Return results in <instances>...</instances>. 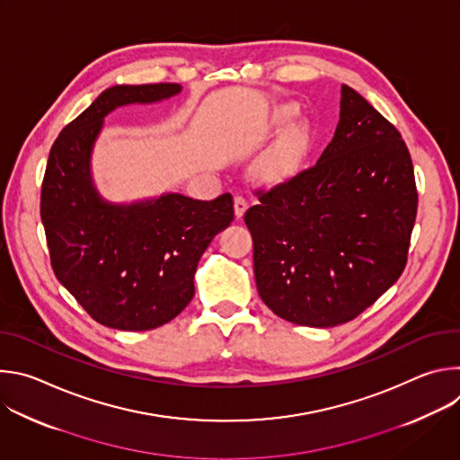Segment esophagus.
Returning <instances> with one entry per match:
<instances>
[{
	"label": "esophagus",
	"instance_id": "1",
	"mask_svg": "<svg viewBox=\"0 0 460 460\" xmlns=\"http://www.w3.org/2000/svg\"><path fill=\"white\" fill-rule=\"evenodd\" d=\"M247 209V199L243 194H234V215L236 218H242Z\"/></svg>",
	"mask_w": 460,
	"mask_h": 460
}]
</instances>
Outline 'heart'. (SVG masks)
Returning <instances> with one entry per match:
<instances>
[{
	"instance_id": "b5f03b06",
	"label": "heart",
	"mask_w": 460,
	"mask_h": 460,
	"mask_svg": "<svg viewBox=\"0 0 460 460\" xmlns=\"http://www.w3.org/2000/svg\"><path fill=\"white\" fill-rule=\"evenodd\" d=\"M300 151H302V138L293 133V135L286 137V140L279 146L277 162L279 164H289L300 155Z\"/></svg>"
}]
</instances>
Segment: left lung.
I'll use <instances>...</instances> for the list:
<instances>
[{
  "label": "left lung",
  "instance_id": "1",
  "mask_svg": "<svg viewBox=\"0 0 460 460\" xmlns=\"http://www.w3.org/2000/svg\"><path fill=\"white\" fill-rule=\"evenodd\" d=\"M341 96L335 137L316 164L256 190L243 215L260 298L309 327L357 318L399 280L417 217L401 133L351 87Z\"/></svg>",
  "mask_w": 460,
  "mask_h": 460
}]
</instances>
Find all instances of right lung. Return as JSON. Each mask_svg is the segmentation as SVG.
I'll return each instance as SVG.
<instances>
[{
	"label": "right lung",
	"instance_id": "1",
	"mask_svg": "<svg viewBox=\"0 0 460 460\" xmlns=\"http://www.w3.org/2000/svg\"><path fill=\"white\" fill-rule=\"evenodd\" d=\"M178 84L114 85L56 138L41 185V222L56 279L102 325L147 332L171 322L194 295L196 266L234 218L229 192L211 202L169 192L105 202L91 176L103 118L116 107L153 103Z\"/></svg>",
	"mask_w": 460,
	"mask_h": 460
}]
</instances>
